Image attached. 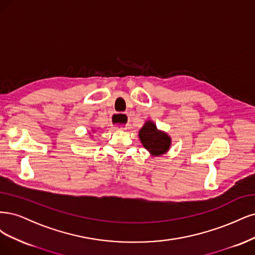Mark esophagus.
Masks as SVG:
<instances>
[{
	"label": "esophagus",
	"instance_id": "34e87169",
	"mask_svg": "<svg viewBox=\"0 0 255 255\" xmlns=\"http://www.w3.org/2000/svg\"><path fill=\"white\" fill-rule=\"evenodd\" d=\"M128 119L126 114H116L112 120V126L116 129H126Z\"/></svg>",
	"mask_w": 255,
	"mask_h": 255
}]
</instances>
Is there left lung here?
<instances>
[{
    "mask_svg": "<svg viewBox=\"0 0 255 255\" xmlns=\"http://www.w3.org/2000/svg\"><path fill=\"white\" fill-rule=\"evenodd\" d=\"M139 139L145 148L153 155L165 153L170 146V137L159 131L152 122H146L138 133Z\"/></svg>",
    "mask_w": 255,
    "mask_h": 255,
    "instance_id": "1",
    "label": "left lung"
}]
</instances>
